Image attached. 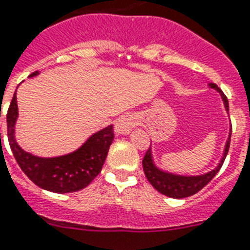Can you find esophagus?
<instances>
[{"mask_svg":"<svg viewBox=\"0 0 250 250\" xmlns=\"http://www.w3.org/2000/svg\"><path fill=\"white\" fill-rule=\"evenodd\" d=\"M137 125V119L134 115H123L117 119L115 124V133L116 134H129L133 127Z\"/></svg>","mask_w":250,"mask_h":250,"instance_id":"esophagus-1","label":"esophagus"}]
</instances>
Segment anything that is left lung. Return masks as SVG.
<instances>
[{
  "label": "left lung",
  "instance_id": "obj_1",
  "mask_svg": "<svg viewBox=\"0 0 250 250\" xmlns=\"http://www.w3.org/2000/svg\"><path fill=\"white\" fill-rule=\"evenodd\" d=\"M209 86L221 94L223 104H225V108H226V111L229 112V101H227L226 95L222 93V90H221L215 83H209ZM231 131H232V129H229V139H227L225 149H223V156L222 159H221V161H219L218 165H217L214 169H211L210 171H208L205 174L179 175L163 170V169H160V167H156V164L153 161L152 149L149 148L148 151L146 152L145 159L142 161L146 177H147L149 183H151L160 193H163L165 196L173 197V199H183V197L192 196V195H195L196 192H199L201 188H204L205 186H207L211 179L214 178L215 174L219 171V169L222 167L223 161L226 159L227 152H229V148Z\"/></svg>",
  "mask_w": 250,
  "mask_h": 250
}]
</instances>
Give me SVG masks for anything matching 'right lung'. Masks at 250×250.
<instances>
[{
    "label": "right lung",
    "mask_w": 250,
    "mask_h": 250,
    "mask_svg": "<svg viewBox=\"0 0 250 250\" xmlns=\"http://www.w3.org/2000/svg\"><path fill=\"white\" fill-rule=\"evenodd\" d=\"M37 75L39 71L33 72L29 77ZM6 120L10 148L21 169L35 185L51 192H75L90 185L91 181L101 173L108 155L109 146L113 141V125H108L90 135L73 152L57 157H40L24 151L15 139V124L18 120L17 91L7 109Z\"/></svg>",
    "instance_id": "obj_1"
}]
</instances>
